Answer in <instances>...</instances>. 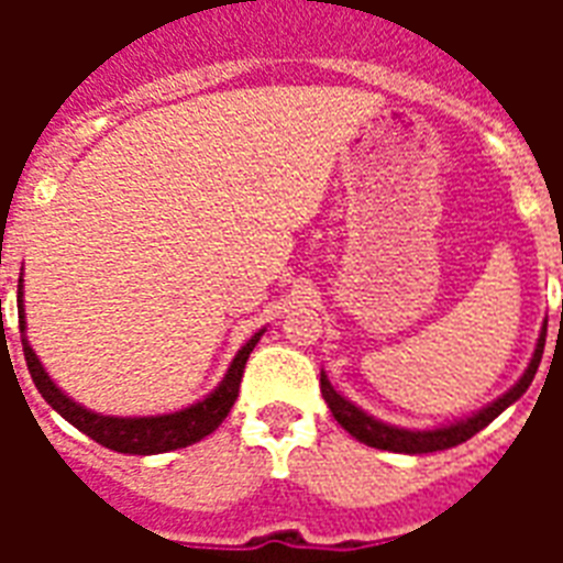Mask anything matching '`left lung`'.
I'll list each match as a JSON object with an SVG mask.
<instances>
[{
    "instance_id": "1",
    "label": "left lung",
    "mask_w": 563,
    "mask_h": 563,
    "mask_svg": "<svg viewBox=\"0 0 563 563\" xmlns=\"http://www.w3.org/2000/svg\"><path fill=\"white\" fill-rule=\"evenodd\" d=\"M543 344H547V324L541 330V339L534 344V353L529 365H526L523 376L517 379L511 388H508L503 397H497L488 406H482L479 411H473L467 418L450 420V423H441V427L432 429H406L394 427V423H385V420L374 418L368 411L356 406L353 400H347L344 394H339L333 388V383L327 379V374L321 371V394H324L327 406L333 411V418L342 423L347 432H351L356 441L362 444L376 446V450H388V453H406V455H420V453H438V450H450V446L462 444L467 438H473L479 429H485L494 418H499L503 411L517 402L526 394V388L532 385L534 374H538V365H541Z\"/></svg>"
}]
</instances>
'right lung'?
<instances>
[{
	"label": "right lung",
	"mask_w": 563,
	"mask_h": 563,
	"mask_svg": "<svg viewBox=\"0 0 563 563\" xmlns=\"http://www.w3.org/2000/svg\"><path fill=\"white\" fill-rule=\"evenodd\" d=\"M16 312H20V333H22V353H25V365L29 374L37 385V391L43 394V400L52 409L73 423L75 429H81L84 435H90L96 444L117 450V453L128 455H157L169 453V450H180L195 441H201L210 432L221 427V420L228 418V411L233 409V402L239 397V383L245 374V362L251 351L260 342V333H254L242 347L236 351L233 362H230L228 374L221 376V383L212 388L207 397L187 406V409L166 411V415H136V418H122V415H101L92 411L81 402H75L69 394L57 388V383L46 374L43 362L37 360V353L31 351L29 335H25V300H22V277L16 286Z\"/></svg>",
	"instance_id": "add662e5"
}]
</instances>
